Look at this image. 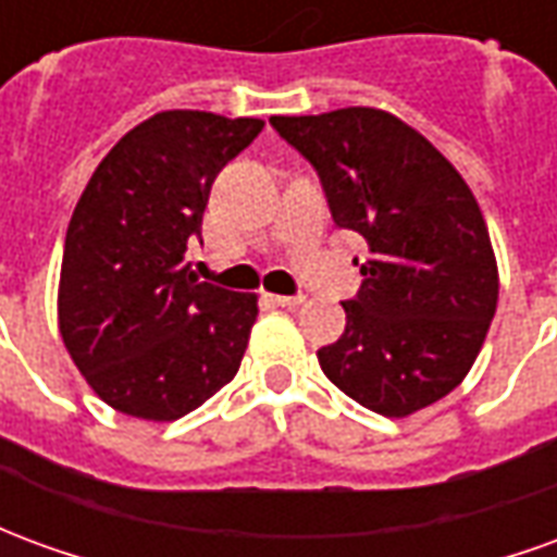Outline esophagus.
<instances>
[{"mask_svg": "<svg viewBox=\"0 0 557 557\" xmlns=\"http://www.w3.org/2000/svg\"><path fill=\"white\" fill-rule=\"evenodd\" d=\"M268 298L277 304V307H298V304H304L301 295H268Z\"/></svg>", "mask_w": 557, "mask_h": 557, "instance_id": "34e87169", "label": "esophagus"}]
</instances>
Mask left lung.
Instances as JSON below:
<instances>
[{
	"instance_id": "8db88e82",
	"label": "left lung",
	"mask_w": 557,
	"mask_h": 557,
	"mask_svg": "<svg viewBox=\"0 0 557 557\" xmlns=\"http://www.w3.org/2000/svg\"><path fill=\"white\" fill-rule=\"evenodd\" d=\"M313 163L331 218L370 244L346 331L315 351L322 373L363 409L406 418L471 370L498 304L490 230L466 178L397 115L346 107L271 115Z\"/></svg>"
}]
</instances>
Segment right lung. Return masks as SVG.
Returning <instances> with one entry per match:
<instances>
[{
    "label": "right lung",
    "instance_id": "obj_1",
    "mask_svg": "<svg viewBox=\"0 0 557 557\" xmlns=\"http://www.w3.org/2000/svg\"><path fill=\"white\" fill-rule=\"evenodd\" d=\"M262 119L166 110L127 131L67 223L59 334L91 391L122 414L178 420L230 385L256 295L202 283L184 250L218 172Z\"/></svg>",
    "mask_w": 557,
    "mask_h": 557
}]
</instances>
